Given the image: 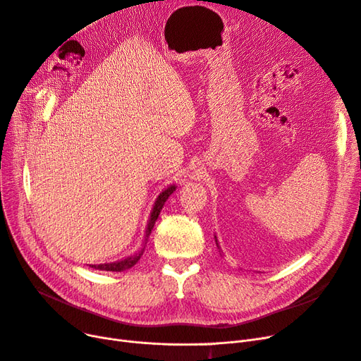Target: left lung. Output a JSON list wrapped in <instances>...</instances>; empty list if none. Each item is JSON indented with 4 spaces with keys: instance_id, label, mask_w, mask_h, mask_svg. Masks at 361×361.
Instances as JSON below:
<instances>
[{
    "instance_id": "1",
    "label": "left lung",
    "mask_w": 361,
    "mask_h": 361,
    "mask_svg": "<svg viewBox=\"0 0 361 361\" xmlns=\"http://www.w3.org/2000/svg\"><path fill=\"white\" fill-rule=\"evenodd\" d=\"M215 243H216V245H218V249H219V244H218V240H216V235H215Z\"/></svg>"
}]
</instances>
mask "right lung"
Returning <instances> with one entry per match:
<instances>
[{
  "mask_svg": "<svg viewBox=\"0 0 361 361\" xmlns=\"http://www.w3.org/2000/svg\"><path fill=\"white\" fill-rule=\"evenodd\" d=\"M176 185H169L168 188H165V190L157 197V202L154 204V209H152L150 212V218H149V222H147V226H146V240L152 231V228H154V225L162 211V207L166 202V199L173 195L176 192ZM143 255V249L136 253L135 256H130V257H126L123 260H118V262H114V263H101V264H90V268H94V269H99V271H111V272H121V271H126L131 267H135V264L139 262L140 256Z\"/></svg>",
  "mask_w": 361,
  "mask_h": 361,
  "instance_id": "right-lung-1",
  "label": "right lung"
}]
</instances>
